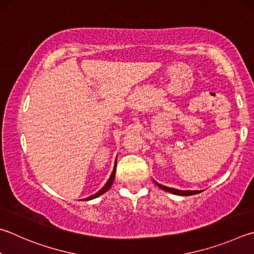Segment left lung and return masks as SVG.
I'll list each match as a JSON object with an SVG mask.
<instances>
[{"label": "left lung", "instance_id": "8db88e82", "mask_svg": "<svg viewBox=\"0 0 254 254\" xmlns=\"http://www.w3.org/2000/svg\"><path fill=\"white\" fill-rule=\"evenodd\" d=\"M154 183L158 186L160 189H162V190L167 191V192H170L172 193V194H177V195H182V196H188V195H193V194H197V193H200L202 191H183V190H178V189H173V188H169V187H165V186H162V184H160L158 182Z\"/></svg>", "mask_w": 254, "mask_h": 254}]
</instances>
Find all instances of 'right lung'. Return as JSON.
I'll return each instance as SVG.
<instances>
[{"label":"right lung","mask_w":254,"mask_h":254,"mask_svg":"<svg viewBox=\"0 0 254 254\" xmlns=\"http://www.w3.org/2000/svg\"><path fill=\"white\" fill-rule=\"evenodd\" d=\"M115 168H117V160H115V163H114V169H113V171H112V174H111V177H110V179L108 180V182L105 183V186L101 189V190L99 191V192H96L95 194H93V195H90L89 197H86V199H84V200H92V199H95V197H98V196H100V195H102L103 193H105L107 192L110 188L112 187V184H113V181H114V178H115Z\"/></svg>","instance_id":"1"}]
</instances>
